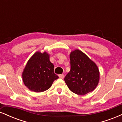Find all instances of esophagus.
Masks as SVG:
<instances>
[{
    "instance_id": "1",
    "label": "esophagus",
    "mask_w": 122,
    "mask_h": 122,
    "mask_svg": "<svg viewBox=\"0 0 122 122\" xmlns=\"http://www.w3.org/2000/svg\"><path fill=\"white\" fill-rule=\"evenodd\" d=\"M58 76H59V77L61 78V79H64L65 76H64V75H63V74H62V75H59Z\"/></svg>"
}]
</instances>
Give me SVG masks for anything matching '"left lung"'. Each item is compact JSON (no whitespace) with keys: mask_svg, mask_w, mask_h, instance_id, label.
Returning <instances> with one entry per match:
<instances>
[{"mask_svg":"<svg viewBox=\"0 0 122 122\" xmlns=\"http://www.w3.org/2000/svg\"><path fill=\"white\" fill-rule=\"evenodd\" d=\"M71 71L64 80L71 91L84 95L97 86L100 72L96 64L85 53L76 49L70 53Z\"/></svg>","mask_w":122,"mask_h":122,"instance_id":"left-lung-1","label":"left lung"}]
</instances>
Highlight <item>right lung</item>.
<instances>
[{
	"instance_id": "obj_1",
	"label": "right lung",
	"mask_w": 122,
	"mask_h": 122,
	"mask_svg": "<svg viewBox=\"0 0 122 122\" xmlns=\"http://www.w3.org/2000/svg\"><path fill=\"white\" fill-rule=\"evenodd\" d=\"M58 78L54 72V65L50 62V55L46 51L35 53L27 61L22 72L25 86L35 92L47 90Z\"/></svg>"
}]
</instances>
